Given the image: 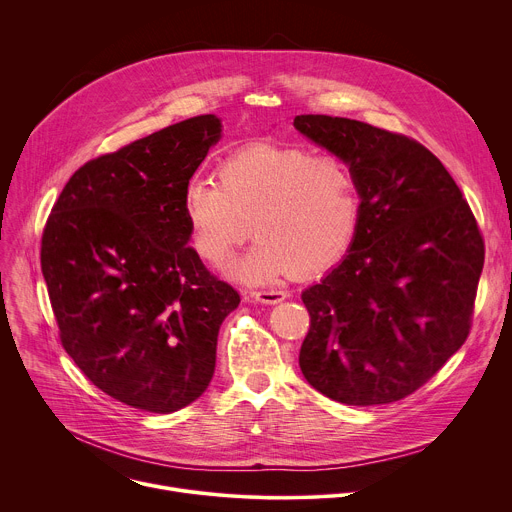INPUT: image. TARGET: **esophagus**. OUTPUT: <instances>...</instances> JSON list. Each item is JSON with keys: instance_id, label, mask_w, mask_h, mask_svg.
I'll return each mask as SVG.
<instances>
[{"instance_id": "34e87169", "label": "esophagus", "mask_w": 512, "mask_h": 512, "mask_svg": "<svg viewBox=\"0 0 512 512\" xmlns=\"http://www.w3.org/2000/svg\"><path fill=\"white\" fill-rule=\"evenodd\" d=\"M287 298V291L283 289H259L251 291V300L261 302V304H279Z\"/></svg>"}]
</instances>
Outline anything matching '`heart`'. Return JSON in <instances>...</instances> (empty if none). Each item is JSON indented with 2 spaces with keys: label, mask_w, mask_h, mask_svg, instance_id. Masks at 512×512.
Returning <instances> with one entry per match:
<instances>
[{
  "label": "heart",
  "mask_w": 512,
  "mask_h": 512,
  "mask_svg": "<svg viewBox=\"0 0 512 512\" xmlns=\"http://www.w3.org/2000/svg\"><path fill=\"white\" fill-rule=\"evenodd\" d=\"M182 210L194 251L210 265H223L251 227L259 243L235 273L261 283L336 265L354 239L360 196L340 160L257 143L218 164L216 182L190 180Z\"/></svg>",
  "instance_id": "obj_1"
}]
</instances>
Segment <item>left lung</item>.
Here are the masks:
<instances>
[{
    "mask_svg": "<svg viewBox=\"0 0 512 512\" xmlns=\"http://www.w3.org/2000/svg\"><path fill=\"white\" fill-rule=\"evenodd\" d=\"M294 127L348 164L360 194L350 253L302 294L300 369L338 403L405 399L470 334L484 265L474 212L413 137L330 115H298Z\"/></svg>",
    "mask_w": 512,
    "mask_h": 512,
    "instance_id": "1",
    "label": "left lung"
}]
</instances>
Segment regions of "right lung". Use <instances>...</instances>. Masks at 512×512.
Masks as SVG:
<instances>
[{
  "mask_svg": "<svg viewBox=\"0 0 512 512\" xmlns=\"http://www.w3.org/2000/svg\"><path fill=\"white\" fill-rule=\"evenodd\" d=\"M221 137L198 115L103 154L70 176L46 221L40 265L58 336L109 397L150 413L196 401L239 291L188 245L184 190Z\"/></svg>",
  "mask_w": 512,
  "mask_h": 512,
  "instance_id": "obj_1",
  "label": "right lung"
}]
</instances>
